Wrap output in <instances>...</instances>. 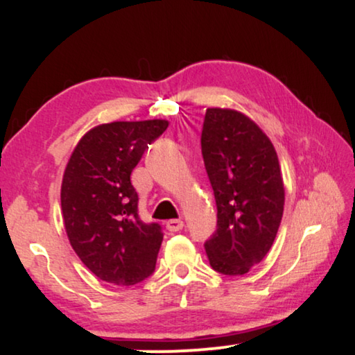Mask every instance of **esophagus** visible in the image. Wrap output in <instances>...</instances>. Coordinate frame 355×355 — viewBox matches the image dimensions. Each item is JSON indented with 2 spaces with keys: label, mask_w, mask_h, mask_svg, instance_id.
Instances as JSON below:
<instances>
[{
  "label": "esophagus",
  "mask_w": 355,
  "mask_h": 355,
  "mask_svg": "<svg viewBox=\"0 0 355 355\" xmlns=\"http://www.w3.org/2000/svg\"><path fill=\"white\" fill-rule=\"evenodd\" d=\"M166 227H168V231L178 232L184 227V221L182 220H169V221H166Z\"/></svg>",
  "instance_id": "1"
}]
</instances>
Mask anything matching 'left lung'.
Masks as SVG:
<instances>
[{"label": "left lung", "instance_id": "8db88e82", "mask_svg": "<svg viewBox=\"0 0 355 355\" xmlns=\"http://www.w3.org/2000/svg\"><path fill=\"white\" fill-rule=\"evenodd\" d=\"M202 155L218 208L208 260L218 273L245 275L268 254L283 218L278 155L255 121L231 108L207 110Z\"/></svg>", "mask_w": 355, "mask_h": 355}]
</instances>
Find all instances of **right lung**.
Instances as JSON below:
<instances>
[{"mask_svg": "<svg viewBox=\"0 0 355 355\" xmlns=\"http://www.w3.org/2000/svg\"><path fill=\"white\" fill-rule=\"evenodd\" d=\"M166 119L114 121L82 135L66 164L61 211L72 249L96 278L134 286L153 273L162 227L139 218L130 174Z\"/></svg>", "mask_w": 355, "mask_h": 355, "instance_id": "right-lung-1", "label": "right lung"}]
</instances>
